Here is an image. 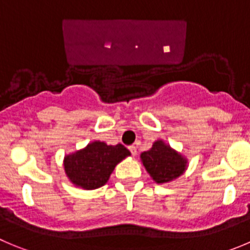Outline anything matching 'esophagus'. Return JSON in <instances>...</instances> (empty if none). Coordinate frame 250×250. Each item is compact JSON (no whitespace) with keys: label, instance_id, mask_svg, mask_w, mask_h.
Returning <instances> with one entry per match:
<instances>
[{"label":"esophagus","instance_id":"34e87169","mask_svg":"<svg viewBox=\"0 0 250 250\" xmlns=\"http://www.w3.org/2000/svg\"><path fill=\"white\" fill-rule=\"evenodd\" d=\"M129 149H130V152H131L132 156H136V153H137L136 146H134V145H131V146H129Z\"/></svg>","mask_w":250,"mask_h":250}]
</instances>
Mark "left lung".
I'll return each instance as SVG.
<instances>
[{"mask_svg": "<svg viewBox=\"0 0 250 250\" xmlns=\"http://www.w3.org/2000/svg\"><path fill=\"white\" fill-rule=\"evenodd\" d=\"M142 163L154 182L162 184L183 174L187 161L163 141H156L149 151L141 153Z\"/></svg>", "mask_w": 250, "mask_h": 250, "instance_id": "obj_1", "label": "left lung"}]
</instances>
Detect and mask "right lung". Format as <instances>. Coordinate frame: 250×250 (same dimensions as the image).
Here are the masks:
<instances>
[{"label": "right lung", "instance_id": "obj_1", "mask_svg": "<svg viewBox=\"0 0 250 250\" xmlns=\"http://www.w3.org/2000/svg\"><path fill=\"white\" fill-rule=\"evenodd\" d=\"M130 151L121 144L108 146L101 141L92 142L84 149L65 157V172L71 182L83 189H97L108 182L115 166Z\"/></svg>", "mask_w": 250, "mask_h": 250}]
</instances>
